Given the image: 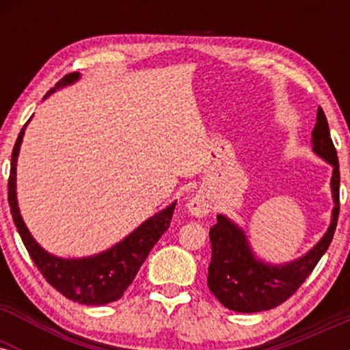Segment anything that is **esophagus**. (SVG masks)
<instances>
[{
    "instance_id": "1",
    "label": "esophagus",
    "mask_w": 350,
    "mask_h": 350,
    "mask_svg": "<svg viewBox=\"0 0 350 350\" xmlns=\"http://www.w3.org/2000/svg\"><path fill=\"white\" fill-rule=\"evenodd\" d=\"M187 212L194 217H204L211 212V199L204 192H198L196 196H192L187 202Z\"/></svg>"
}]
</instances>
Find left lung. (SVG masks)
I'll return each mask as SVG.
<instances>
[{
    "instance_id": "1",
    "label": "left lung",
    "mask_w": 350,
    "mask_h": 350,
    "mask_svg": "<svg viewBox=\"0 0 350 350\" xmlns=\"http://www.w3.org/2000/svg\"><path fill=\"white\" fill-rule=\"evenodd\" d=\"M312 151L332 166L331 191L334 199L331 226L306 255L290 263L270 265L255 256L245 232L226 215H217L208 230L212 258L208 265V290L224 306L237 312H260L280 306L304 283L326 253L334 237L339 217V161L323 108H317L312 130Z\"/></svg>"
}]
</instances>
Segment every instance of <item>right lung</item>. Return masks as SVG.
<instances>
[{"label": "right lung", "mask_w": 350, "mask_h": 350, "mask_svg": "<svg viewBox=\"0 0 350 350\" xmlns=\"http://www.w3.org/2000/svg\"><path fill=\"white\" fill-rule=\"evenodd\" d=\"M79 79V72L67 74L55 83L54 88L47 92L44 98L54 94L57 88L70 85ZM26 124L23 126L21 133L14 143L13 154H11L10 180H8V202H10L11 215H13L14 226L21 235L24 247L47 283L67 299L85 304V306H102V304L113 303L122 298L124 290L133 283L136 273L142 268L146 256L150 255L151 248L170 228L176 202L150 217L130 235L124 237L122 242L105 252L97 253L94 256H83V258H60V256L52 255L44 250L29 234L21 214H19L18 199H16V163H18L19 148H21Z\"/></svg>", "instance_id": "right-lung-1"}]
</instances>
